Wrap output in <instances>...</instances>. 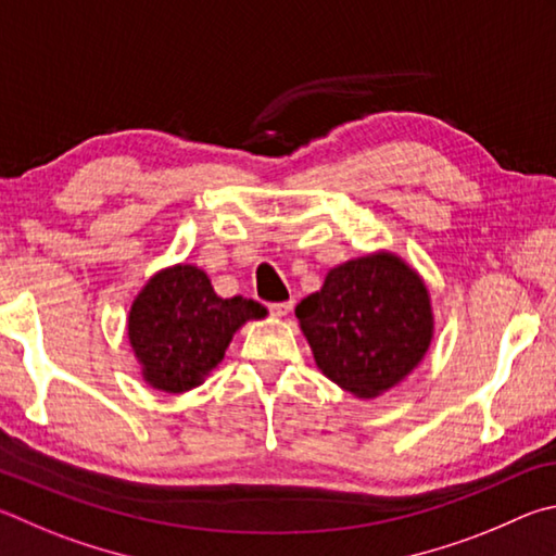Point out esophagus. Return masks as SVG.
<instances>
[{
	"instance_id": "esophagus-1",
	"label": "esophagus",
	"mask_w": 556,
	"mask_h": 556,
	"mask_svg": "<svg viewBox=\"0 0 556 556\" xmlns=\"http://www.w3.org/2000/svg\"><path fill=\"white\" fill-rule=\"evenodd\" d=\"M290 309H293V300H286V303H270L268 305V313L276 315V317H286Z\"/></svg>"
}]
</instances>
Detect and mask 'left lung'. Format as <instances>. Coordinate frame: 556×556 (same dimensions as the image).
<instances>
[{
	"label": "left lung",
	"instance_id": "1",
	"mask_svg": "<svg viewBox=\"0 0 556 556\" xmlns=\"http://www.w3.org/2000/svg\"><path fill=\"white\" fill-rule=\"evenodd\" d=\"M295 315L323 374L358 397L403 381L432 339L427 288L393 253L332 268Z\"/></svg>",
	"mask_w": 556,
	"mask_h": 556
}]
</instances>
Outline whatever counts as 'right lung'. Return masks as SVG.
Instances as JSON below:
<instances>
[{"mask_svg":"<svg viewBox=\"0 0 556 556\" xmlns=\"http://www.w3.org/2000/svg\"><path fill=\"white\" fill-rule=\"evenodd\" d=\"M266 315L256 300H224L200 268L175 266L149 280L129 313V339L143 378L165 393L200 386L224 358L231 334Z\"/></svg>","mask_w":556,"mask_h":556,"instance_id":"right-lung-1","label":"right lung"}]
</instances>
